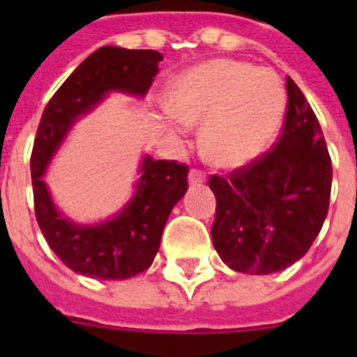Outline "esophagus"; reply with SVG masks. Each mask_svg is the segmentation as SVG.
<instances>
[{"label":"esophagus","instance_id":"1","mask_svg":"<svg viewBox=\"0 0 357 357\" xmlns=\"http://www.w3.org/2000/svg\"><path fill=\"white\" fill-rule=\"evenodd\" d=\"M204 181H206V174L202 170L189 172V183H191V185H199V183H204Z\"/></svg>","mask_w":357,"mask_h":357}]
</instances>
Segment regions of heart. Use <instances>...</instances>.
Here are the masks:
<instances>
[{
  "label": "heart",
  "mask_w": 357,
  "mask_h": 357,
  "mask_svg": "<svg viewBox=\"0 0 357 357\" xmlns=\"http://www.w3.org/2000/svg\"><path fill=\"white\" fill-rule=\"evenodd\" d=\"M166 126H201L204 158L218 168L250 164L271 145L287 112V89L271 68L212 59L189 68L168 89Z\"/></svg>",
  "instance_id": "b5f03b06"
}]
</instances>
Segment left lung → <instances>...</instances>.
<instances>
[{"instance_id":"1","label":"left lung","mask_w":357,"mask_h":357,"mask_svg":"<svg viewBox=\"0 0 357 357\" xmlns=\"http://www.w3.org/2000/svg\"><path fill=\"white\" fill-rule=\"evenodd\" d=\"M287 95L275 149L227 178H210L214 248L241 273L268 275L292 266L312 247L329 210L333 168L321 126L291 78Z\"/></svg>"}]
</instances>
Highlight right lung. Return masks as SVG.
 I'll return each instance as SVG.
<instances>
[{"mask_svg": "<svg viewBox=\"0 0 357 357\" xmlns=\"http://www.w3.org/2000/svg\"><path fill=\"white\" fill-rule=\"evenodd\" d=\"M162 55L153 50L105 45L91 53L51 97L30 158L36 220L51 250L66 268L93 279H130L153 264L172 208L187 191V164L143 156L130 202L101 224H76L61 214L43 174L82 116L110 93L143 97Z\"/></svg>", "mask_w": 357, "mask_h": 357, "instance_id": "obj_1", "label": "right lung"}]
</instances>
